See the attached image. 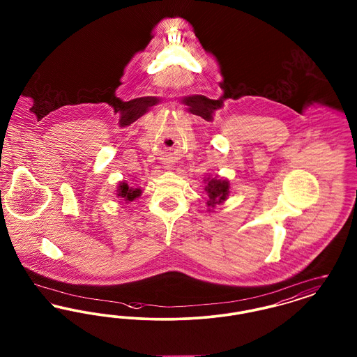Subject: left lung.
Here are the masks:
<instances>
[{"instance_id": "1", "label": "left lung", "mask_w": 357, "mask_h": 357, "mask_svg": "<svg viewBox=\"0 0 357 357\" xmlns=\"http://www.w3.org/2000/svg\"><path fill=\"white\" fill-rule=\"evenodd\" d=\"M229 182L221 179H211L207 182L204 191L208 194L207 206L214 207V204H220L229 197Z\"/></svg>"}]
</instances>
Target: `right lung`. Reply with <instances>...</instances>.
<instances>
[{
	"instance_id": "add662e5",
	"label": "right lung",
	"mask_w": 357,
	"mask_h": 357,
	"mask_svg": "<svg viewBox=\"0 0 357 357\" xmlns=\"http://www.w3.org/2000/svg\"><path fill=\"white\" fill-rule=\"evenodd\" d=\"M140 195V190L139 188H130L127 183H120L118 187V197L123 198L126 202H131L134 201L136 197Z\"/></svg>"
}]
</instances>
